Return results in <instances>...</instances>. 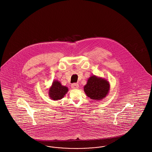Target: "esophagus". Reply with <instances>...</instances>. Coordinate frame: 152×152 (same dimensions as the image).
Returning <instances> with one entry per match:
<instances>
[{
    "label": "esophagus",
    "instance_id": "obj_1",
    "mask_svg": "<svg viewBox=\"0 0 152 152\" xmlns=\"http://www.w3.org/2000/svg\"><path fill=\"white\" fill-rule=\"evenodd\" d=\"M79 87V84L77 83H73L71 85V87L73 89H77Z\"/></svg>",
    "mask_w": 152,
    "mask_h": 152
}]
</instances>
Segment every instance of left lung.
I'll return each instance as SVG.
<instances>
[{
	"label": "left lung",
	"mask_w": 152,
	"mask_h": 152,
	"mask_svg": "<svg viewBox=\"0 0 152 152\" xmlns=\"http://www.w3.org/2000/svg\"><path fill=\"white\" fill-rule=\"evenodd\" d=\"M109 87L108 81L92 76L88 80L84 90L87 96L91 99L100 100L107 95Z\"/></svg>",
	"instance_id": "1"
}]
</instances>
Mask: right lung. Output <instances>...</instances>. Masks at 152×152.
<instances>
[{"instance_id":"obj_1","label":"right lung","mask_w":152,"mask_h":152,"mask_svg":"<svg viewBox=\"0 0 152 152\" xmlns=\"http://www.w3.org/2000/svg\"><path fill=\"white\" fill-rule=\"evenodd\" d=\"M68 91L67 87L61 86L58 81H55L53 82L52 87L49 90V95L52 100H58L64 97Z\"/></svg>"}]
</instances>
